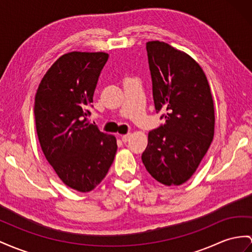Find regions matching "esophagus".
I'll list each match as a JSON object with an SVG mask.
<instances>
[{
  "instance_id": "esophagus-1",
  "label": "esophagus",
  "mask_w": 252,
  "mask_h": 252,
  "mask_svg": "<svg viewBox=\"0 0 252 252\" xmlns=\"http://www.w3.org/2000/svg\"><path fill=\"white\" fill-rule=\"evenodd\" d=\"M130 138H131V134L130 133L125 134V135H122V136H121V140L124 141V143H127V141L130 140Z\"/></svg>"
}]
</instances>
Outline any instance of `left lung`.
Here are the masks:
<instances>
[{"label": "left lung", "mask_w": 252, "mask_h": 252, "mask_svg": "<svg viewBox=\"0 0 252 252\" xmlns=\"http://www.w3.org/2000/svg\"><path fill=\"white\" fill-rule=\"evenodd\" d=\"M157 113L165 124L149 132L141 159L147 171L167 186L192 176L214 136V103L201 67L166 42L146 44Z\"/></svg>", "instance_id": "obj_1"}]
</instances>
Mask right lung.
I'll use <instances>...</instances> for the list:
<instances>
[{
    "mask_svg": "<svg viewBox=\"0 0 252 252\" xmlns=\"http://www.w3.org/2000/svg\"><path fill=\"white\" fill-rule=\"evenodd\" d=\"M107 59L103 52L61 56L35 95L36 130L44 157L64 184L82 192L101 183L117 151L116 138L87 119Z\"/></svg>",
    "mask_w": 252,
    "mask_h": 252,
    "instance_id": "add662e5",
    "label": "right lung"
}]
</instances>
